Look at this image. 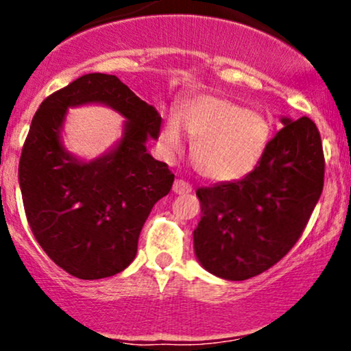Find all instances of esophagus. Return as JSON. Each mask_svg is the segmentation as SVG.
<instances>
[{
  "label": "esophagus",
  "instance_id": "esophagus-1",
  "mask_svg": "<svg viewBox=\"0 0 351 351\" xmlns=\"http://www.w3.org/2000/svg\"><path fill=\"white\" fill-rule=\"evenodd\" d=\"M173 191H175L176 195H186V193L191 191V184L184 180H175V183H173Z\"/></svg>",
  "mask_w": 351,
  "mask_h": 351
}]
</instances>
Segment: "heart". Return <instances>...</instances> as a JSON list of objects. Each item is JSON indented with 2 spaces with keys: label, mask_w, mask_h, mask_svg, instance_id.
Returning <instances> with one entry per match:
<instances>
[{
  "label": "heart",
  "mask_w": 351,
  "mask_h": 351,
  "mask_svg": "<svg viewBox=\"0 0 351 351\" xmlns=\"http://www.w3.org/2000/svg\"><path fill=\"white\" fill-rule=\"evenodd\" d=\"M180 122L195 142L191 160L196 171L213 181H231L247 175L263 158L272 132L263 112L219 95H204L188 102L181 110ZM181 148L180 123L168 119L162 130V150L171 156Z\"/></svg>",
  "instance_id": "obj_1"
}]
</instances>
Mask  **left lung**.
I'll list each match as a JSON object with an SVG mask.
<instances>
[{
	"label": "left lung",
	"instance_id": "obj_1",
	"mask_svg": "<svg viewBox=\"0 0 351 351\" xmlns=\"http://www.w3.org/2000/svg\"><path fill=\"white\" fill-rule=\"evenodd\" d=\"M269 140L263 158L239 181L199 188L196 257L221 279L245 280L277 264L300 239L324 189L320 132L308 117Z\"/></svg>",
	"mask_w": 351,
	"mask_h": 351
}]
</instances>
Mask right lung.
Returning a JSON list of instances; mask_svg holds the SVG:
<instances>
[{
	"mask_svg": "<svg viewBox=\"0 0 351 351\" xmlns=\"http://www.w3.org/2000/svg\"><path fill=\"white\" fill-rule=\"evenodd\" d=\"M100 101L129 120L114 152L90 164L62 148L58 128L67 106ZM162 117L115 75L86 74L43 100L19 160V186L31 231L54 264L77 279H102L135 259L153 204L175 175L147 152Z\"/></svg>",
	"mask_w": 351,
	"mask_h": 351,
	"instance_id": "1",
	"label": "right lung"
}]
</instances>
